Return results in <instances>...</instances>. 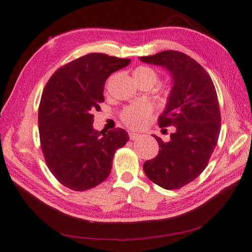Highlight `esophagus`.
<instances>
[{"label":"esophagus","instance_id":"1","mask_svg":"<svg viewBox=\"0 0 252 252\" xmlns=\"http://www.w3.org/2000/svg\"><path fill=\"white\" fill-rule=\"evenodd\" d=\"M141 134L139 133H134V132H129V138H130V140L134 141V140H138L141 138Z\"/></svg>","mask_w":252,"mask_h":252}]
</instances>
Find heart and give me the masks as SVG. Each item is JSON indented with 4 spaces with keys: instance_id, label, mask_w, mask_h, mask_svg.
Instances as JSON below:
<instances>
[{
    "instance_id": "obj_1",
    "label": "heart",
    "mask_w": 252,
    "mask_h": 252,
    "mask_svg": "<svg viewBox=\"0 0 252 252\" xmlns=\"http://www.w3.org/2000/svg\"><path fill=\"white\" fill-rule=\"evenodd\" d=\"M133 77L135 81H149L152 85L158 82L157 72L147 66L136 67L133 71ZM169 94V90H165V97L168 96ZM151 113L152 107L149 104L140 103L125 107L121 113V119L126 126L132 129H138L147 123Z\"/></svg>"
}]
</instances>
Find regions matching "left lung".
I'll return each instance as SVG.
<instances>
[{"mask_svg":"<svg viewBox=\"0 0 252 252\" xmlns=\"http://www.w3.org/2000/svg\"><path fill=\"white\" fill-rule=\"evenodd\" d=\"M148 64L165 67L173 80L158 126H174L169 142L154 135L158 156L144 163L147 178L164 189H179L204 171L220 130V112L216 87L208 72L185 53L166 50L141 57Z\"/></svg>","mask_w":252,"mask_h":252,"instance_id":"obj_1","label":"left lung"}]
</instances>
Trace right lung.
I'll list each match as a JSON object with an SVG mask.
<instances>
[{"instance_id":"1","label":"right lung","mask_w":252,"mask_h":252,"mask_svg":"<svg viewBox=\"0 0 252 252\" xmlns=\"http://www.w3.org/2000/svg\"><path fill=\"white\" fill-rule=\"evenodd\" d=\"M129 63V59L89 53L60 67L43 90L39 133L45 162L61 184L74 191L107 179L114 152L129 140L122 128L101 136L93 127V113L105 101L106 80Z\"/></svg>"}]
</instances>
